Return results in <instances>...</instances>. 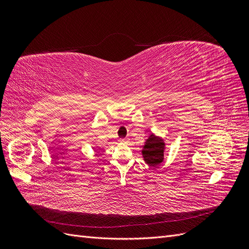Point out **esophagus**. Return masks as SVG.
Here are the masks:
<instances>
[{
    "mask_svg": "<svg viewBox=\"0 0 249 249\" xmlns=\"http://www.w3.org/2000/svg\"><path fill=\"white\" fill-rule=\"evenodd\" d=\"M127 140L126 139H119V142L120 143H125Z\"/></svg>",
    "mask_w": 249,
    "mask_h": 249,
    "instance_id": "esophagus-1",
    "label": "esophagus"
}]
</instances>
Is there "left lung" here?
Returning <instances> with one entry per match:
<instances>
[{
  "label": "left lung",
  "instance_id": "8db88e82",
  "mask_svg": "<svg viewBox=\"0 0 249 249\" xmlns=\"http://www.w3.org/2000/svg\"><path fill=\"white\" fill-rule=\"evenodd\" d=\"M165 149H166V143L164 139L157 136L155 133H150L141 149L143 161L152 167L158 166L164 160Z\"/></svg>",
  "mask_w": 249,
  "mask_h": 249
}]
</instances>
